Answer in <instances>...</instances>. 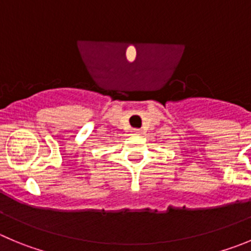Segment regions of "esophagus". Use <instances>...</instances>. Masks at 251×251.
Segmentation results:
<instances>
[{"label": "esophagus", "instance_id": "34e87169", "mask_svg": "<svg viewBox=\"0 0 251 251\" xmlns=\"http://www.w3.org/2000/svg\"><path fill=\"white\" fill-rule=\"evenodd\" d=\"M132 133L133 135H141V130H139V128H133L132 130Z\"/></svg>", "mask_w": 251, "mask_h": 251}]
</instances>
